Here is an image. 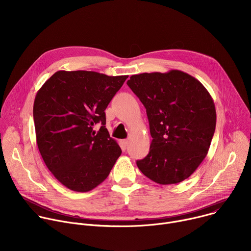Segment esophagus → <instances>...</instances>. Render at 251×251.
I'll return each mask as SVG.
<instances>
[{"instance_id": "obj_1", "label": "esophagus", "mask_w": 251, "mask_h": 251, "mask_svg": "<svg viewBox=\"0 0 251 251\" xmlns=\"http://www.w3.org/2000/svg\"><path fill=\"white\" fill-rule=\"evenodd\" d=\"M128 143H129V141H128L127 139L121 141V145H122V147H123L124 149H126V147H127V145H128Z\"/></svg>"}]
</instances>
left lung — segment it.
Masks as SVG:
<instances>
[{"mask_svg": "<svg viewBox=\"0 0 251 251\" xmlns=\"http://www.w3.org/2000/svg\"><path fill=\"white\" fill-rule=\"evenodd\" d=\"M128 86L145 106L152 142L139 170L159 185L181 183L201 165L216 130L217 112L206 88L181 70L135 75Z\"/></svg>", "mask_w": 251, "mask_h": 251, "instance_id": "obj_1", "label": "left lung"}]
</instances>
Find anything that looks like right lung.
<instances>
[{"instance_id":"right-lung-1","label":"right lung","mask_w":251,"mask_h":251,"mask_svg":"<svg viewBox=\"0 0 251 251\" xmlns=\"http://www.w3.org/2000/svg\"><path fill=\"white\" fill-rule=\"evenodd\" d=\"M128 75L59 70L33 103L35 136L48 169L67 189L86 193L108 176L121 155L105 128V109ZM101 123L98 132L93 130Z\"/></svg>"}]
</instances>
